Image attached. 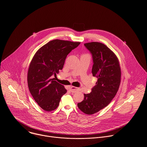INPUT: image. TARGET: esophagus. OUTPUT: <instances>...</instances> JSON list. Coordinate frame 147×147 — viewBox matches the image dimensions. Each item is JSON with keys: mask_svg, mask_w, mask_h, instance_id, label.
Returning <instances> with one entry per match:
<instances>
[{"mask_svg": "<svg viewBox=\"0 0 147 147\" xmlns=\"http://www.w3.org/2000/svg\"><path fill=\"white\" fill-rule=\"evenodd\" d=\"M69 90L71 92H73V93H74V92H76L78 91V88L77 87H73V86H71L69 88Z\"/></svg>", "mask_w": 147, "mask_h": 147, "instance_id": "1", "label": "esophagus"}]
</instances>
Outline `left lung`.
<instances>
[{
	"mask_svg": "<svg viewBox=\"0 0 147 147\" xmlns=\"http://www.w3.org/2000/svg\"><path fill=\"white\" fill-rule=\"evenodd\" d=\"M92 55V73L98 78L90 94H84V100L78 103L85 114H93L107 107L115 96L121 82V68L114 53L99 42L84 44Z\"/></svg>",
	"mask_w": 147,
	"mask_h": 147,
	"instance_id": "1",
	"label": "left lung"
}]
</instances>
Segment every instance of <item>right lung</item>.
<instances>
[{
	"label": "right lung",
	"mask_w": 147,
	"mask_h": 147,
	"mask_svg": "<svg viewBox=\"0 0 147 147\" xmlns=\"http://www.w3.org/2000/svg\"><path fill=\"white\" fill-rule=\"evenodd\" d=\"M80 43L55 39L34 55L28 70V84L34 100L45 111L56 109L66 92L64 86L52 77L63 69L67 55Z\"/></svg>",
	"instance_id": "obj_1"
}]
</instances>
